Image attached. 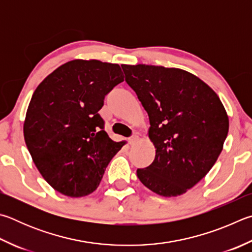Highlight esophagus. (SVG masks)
<instances>
[{"mask_svg": "<svg viewBox=\"0 0 252 252\" xmlns=\"http://www.w3.org/2000/svg\"><path fill=\"white\" fill-rule=\"evenodd\" d=\"M138 140H139V136H138V135H136V134L132 135L131 138H129V144H130V145H133Z\"/></svg>", "mask_w": 252, "mask_h": 252, "instance_id": "34e87169", "label": "esophagus"}]
</instances>
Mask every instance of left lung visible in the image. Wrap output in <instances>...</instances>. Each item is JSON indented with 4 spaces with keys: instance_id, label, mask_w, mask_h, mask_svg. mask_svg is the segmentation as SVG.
<instances>
[{
    "instance_id": "left-lung-1",
    "label": "left lung",
    "mask_w": 252,
    "mask_h": 252,
    "mask_svg": "<svg viewBox=\"0 0 252 252\" xmlns=\"http://www.w3.org/2000/svg\"><path fill=\"white\" fill-rule=\"evenodd\" d=\"M121 67L149 114V138L157 149L152 164L138 168L136 175L164 197L186 193L222 151L229 120L220 99L198 77L178 68Z\"/></svg>"
}]
</instances>
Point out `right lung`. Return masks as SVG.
<instances>
[{"label":"right lung","mask_w":252,"mask_h":252,"mask_svg":"<svg viewBox=\"0 0 252 252\" xmlns=\"http://www.w3.org/2000/svg\"><path fill=\"white\" fill-rule=\"evenodd\" d=\"M123 78L118 63L75 59L34 91L24 121L25 143L39 173L59 193H93L125 145L109 138L98 113L106 94Z\"/></svg>","instance_id":"add662e5"}]
</instances>
